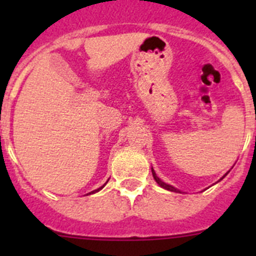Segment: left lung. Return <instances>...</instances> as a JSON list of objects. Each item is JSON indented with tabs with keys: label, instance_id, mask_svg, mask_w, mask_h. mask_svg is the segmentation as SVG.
Wrapping results in <instances>:
<instances>
[{
	"label": "left lung",
	"instance_id": "1",
	"mask_svg": "<svg viewBox=\"0 0 256 256\" xmlns=\"http://www.w3.org/2000/svg\"><path fill=\"white\" fill-rule=\"evenodd\" d=\"M151 171H152V176H154V180H156V182H157V184H158V186H160V187L164 188V190H170V192H176V193H180V190H177V188H174V186L168 184V183H164V180H161V178H158V177H157L156 172H154V168H151ZM229 174V171H228V172H226V174H224V176H223V177H222V178H220V180H223V178H224V177H226V174ZM219 180H218V182H219Z\"/></svg>",
	"mask_w": 256,
	"mask_h": 256
}]
</instances>
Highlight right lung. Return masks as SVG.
<instances>
[{"label":"right lung","mask_w":256,"mask_h":256,"mask_svg":"<svg viewBox=\"0 0 256 256\" xmlns=\"http://www.w3.org/2000/svg\"><path fill=\"white\" fill-rule=\"evenodd\" d=\"M106 183H108V182H106ZM106 183H105V184H106ZM105 184H104V186H105ZM104 186H102V187H100V188H98V190H92V192H90V193H88V194H94V193L99 192L100 190H102V188H104Z\"/></svg>","instance_id":"obj_1"}]
</instances>
